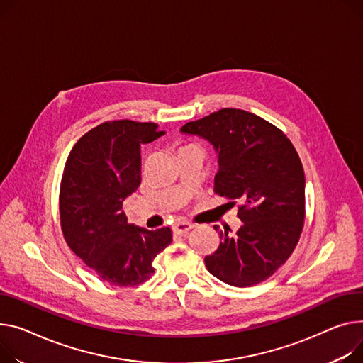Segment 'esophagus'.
<instances>
[{"instance_id":"34e87169","label":"esophagus","mask_w":363,"mask_h":363,"mask_svg":"<svg viewBox=\"0 0 363 363\" xmlns=\"http://www.w3.org/2000/svg\"><path fill=\"white\" fill-rule=\"evenodd\" d=\"M174 232L178 233V235H186L191 229H192V225L189 223H184V222H179V223H175L174 225Z\"/></svg>"}]
</instances>
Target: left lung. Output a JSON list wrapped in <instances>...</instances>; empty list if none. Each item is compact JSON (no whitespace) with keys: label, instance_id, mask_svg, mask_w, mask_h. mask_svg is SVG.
I'll list each match as a JSON object with an SVG mask.
<instances>
[{"label":"left lung","instance_id":"obj_1","mask_svg":"<svg viewBox=\"0 0 363 363\" xmlns=\"http://www.w3.org/2000/svg\"><path fill=\"white\" fill-rule=\"evenodd\" d=\"M182 133L208 140L219 153L214 192L238 206L242 226L219 230L220 245L204 258L219 280L250 287L267 280L292 255L305 220V174L287 135L251 112L223 108L191 121Z\"/></svg>","mask_w":363,"mask_h":363}]
</instances>
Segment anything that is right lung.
I'll list each match as a JSON object with an SVG mask.
<instances>
[{
    "mask_svg": "<svg viewBox=\"0 0 363 363\" xmlns=\"http://www.w3.org/2000/svg\"><path fill=\"white\" fill-rule=\"evenodd\" d=\"M153 123L106 121L71 149L60 185L65 242L98 277L133 287L155 273L153 259L172 242L171 228L128 223L124 199L141 184V146L163 135Z\"/></svg>",
    "mask_w": 363,
    "mask_h": 363,
    "instance_id": "obj_1",
    "label": "right lung"
}]
</instances>
